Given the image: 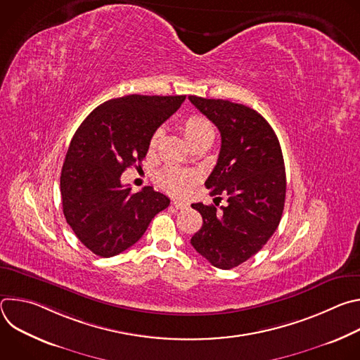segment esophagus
<instances>
[{
    "label": "esophagus",
    "instance_id": "obj_1",
    "mask_svg": "<svg viewBox=\"0 0 360 360\" xmlns=\"http://www.w3.org/2000/svg\"><path fill=\"white\" fill-rule=\"evenodd\" d=\"M172 205H174V207H175L178 211L188 210V207H189L188 202H185V200H174V202H172Z\"/></svg>",
    "mask_w": 360,
    "mask_h": 360
}]
</instances>
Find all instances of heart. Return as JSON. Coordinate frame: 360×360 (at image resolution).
<instances>
[{
	"mask_svg": "<svg viewBox=\"0 0 360 360\" xmlns=\"http://www.w3.org/2000/svg\"><path fill=\"white\" fill-rule=\"evenodd\" d=\"M179 129L192 146H196V145L205 143V142L211 143L214 139L212 125L207 118L202 115H196V114L189 115L188 118H185L181 122ZM160 139H161V132L157 131L150 136V141H149L150 150L157 148ZM196 181H198L196 174L192 171H185V169L167 168L158 175L160 186L171 195H186L195 186Z\"/></svg>",
	"mask_w": 360,
	"mask_h": 360,
	"instance_id": "b5f03b06",
	"label": "heart"
}]
</instances>
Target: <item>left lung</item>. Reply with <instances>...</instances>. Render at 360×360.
I'll return each mask as SVG.
<instances>
[{
  "mask_svg": "<svg viewBox=\"0 0 360 360\" xmlns=\"http://www.w3.org/2000/svg\"><path fill=\"white\" fill-rule=\"evenodd\" d=\"M221 132L218 162L208 176L211 196H227L224 207L192 203L203 219L191 243L219 269H232L258 253L276 231L286 195L278 136L255 110L225 99L188 96Z\"/></svg>",
  "mask_w": 360,
  "mask_h": 360,
  "instance_id": "left-lung-1",
  "label": "left lung"
}]
</instances>
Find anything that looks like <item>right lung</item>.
<instances>
[{
  "label": "right lung",
  "instance_id": "obj_1",
  "mask_svg": "<svg viewBox=\"0 0 360 360\" xmlns=\"http://www.w3.org/2000/svg\"><path fill=\"white\" fill-rule=\"evenodd\" d=\"M185 95H127L96 107L71 139L61 171L63 211L77 238L101 258L131 248L169 198L145 186L134 193L122 172L141 164L150 136Z\"/></svg>",
  "mask_w": 360,
  "mask_h": 360
}]
</instances>
